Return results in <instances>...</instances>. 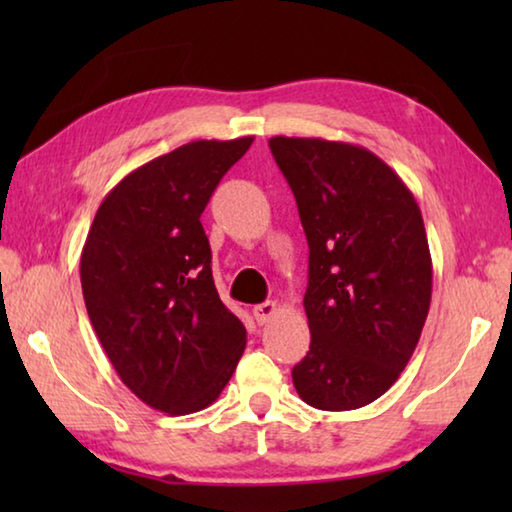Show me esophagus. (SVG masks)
Returning a JSON list of instances; mask_svg holds the SVG:
<instances>
[{
    "label": "esophagus",
    "mask_w": 512,
    "mask_h": 512,
    "mask_svg": "<svg viewBox=\"0 0 512 512\" xmlns=\"http://www.w3.org/2000/svg\"><path fill=\"white\" fill-rule=\"evenodd\" d=\"M277 311H280V307H277L275 300H268V302H262V305H255L253 307V316L257 320V325H266L268 320H271Z\"/></svg>",
    "instance_id": "esophagus-1"
}]
</instances>
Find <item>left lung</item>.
<instances>
[{"mask_svg": "<svg viewBox=\"0 0 512 512\" xmlns=\"http://www.w3.org/2000/svg\"><path fill=\"white\" fill-rule=\"evenodd\" d=\"M296 196L309 244L307 357L293 368L302 402L361 409L391 388L431 305V253L404 180L357 144L268 140Z\"/></svg>", "mask_w": 512, "mask_h": 512, "instance_id": "obj_1", "label": "left lung"}]
</instances>
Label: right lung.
Listing matches in <instances>:
<instances>
[{
  "instance_id": "right-lung-1",
  "label": "right lung",
  "mask_w": 512,
  "mask_h": 512,
  "mask_svg": "<svg viewBox=\"0 0 512 512\" xmlns=\"http://www.w3.org/2000/svg\"><path fill=\"white\" fill-rule=\"evenodd\" d=\"M250 144L198 140L142 164L103 198L85 239L90 323L119 379L162 413L216 402L246 348L214 287L201 214Z\"/></svg>"
}]
</instances>
